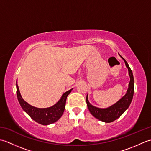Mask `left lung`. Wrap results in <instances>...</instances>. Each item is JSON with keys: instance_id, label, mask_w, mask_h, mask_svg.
Here are the masks:
<instances>
[{"instance_id": "1", "label": "left lung", "mask_w": 151, "mask_h": 151, "mask_svg": "<svg viewBox=\"0 0 151 151\" xmlns=\"http://www.w3.org/2000/svg\"><path fill=\"white\" fill-rule=\"evenodd\" d=\"M121 57L124 61L125 65H126L128 69H129V73L130 78L129 89H128L126 95L123 97H122L116 103L112 105L111 106L104 109L93 106L91 105L89 102L88 95L86 97V102H87L88 108L90 113L95 118L98 119L100 121L105 122V123H111V122L116 120L119 117L124 113V111L129 107L133 98L134 91V81L132 71L130 69L129 64L126 62V60L122 56Z\"/></svg>"}]
</instances>
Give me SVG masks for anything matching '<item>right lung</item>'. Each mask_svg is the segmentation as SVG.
I'll list each match as a JSON object with an SVG mask.
<instances>
[{"label": "right lung", "mask_w": 151, "mask_h": 151, "mask_svg": "<svg viewBox=\"0 0 151 151\" xmlns=\"http://www.w3.org/2000/svg\"><path fill=\"white\" fill-rule=\"evenodd\" d=\"M16 87H17V99L22 110L33 120L43 125H48L55 123L62 117L65 110L67 97L73 89H71L64 93L60 100L52 106L47 108H38L30 105L23 100L20 94L17 82L16 84Z\"/></svg>", "instance_id": "obj_1"}]
</instances>
